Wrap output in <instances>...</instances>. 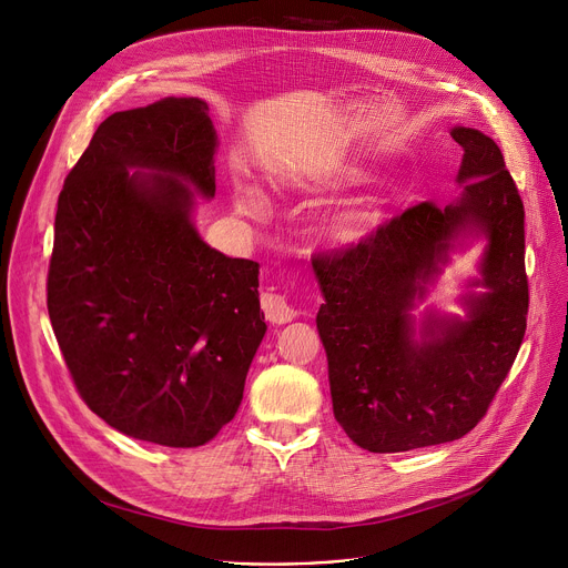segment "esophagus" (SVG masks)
I'll use <instances>...</instances> for the list:
<instances>
[{"instance_id":"34e87169","label":"esophagus","mask_w":568,"mask_h":568,"mask_svg":"<svg viewBox=\"0 0 568 568\" xmlns=\"http://www.w3.org/2000/svg\"><path fill=\"white\" fill-rule=\"evenodd\" d=\"M261 301H263V313L272 324H287V322L296 320V311L287 303L285 296L265 292Z\"/></svg>"}]
</instances>
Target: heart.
Wrapping results in <instances>:
<instances>
[{
    "label": "heart",
    "mask_w": 568,
    "mask_h": 568,
    "mask_svg": "<svg viewBox=\"0 0 568 568\" xmlns=\"http://www.w3.org/2000/svg\"><path fill=\"white\" fill-rule=\"evenodd\" d=\"M342 176L353 179L355 172L348 170ZM278 185L290 187V190H301V192H315V190H322L324 185H331V181L281 176ZM231 194H233V205L242 215H248V217L265 215L267 196L261 187H255L253 183H246V181H235ZM381 220H383V201L381 199L346 201L324 217L322 235L326 242H331L335 246H351V244H357L365 237H369L372 231L381 224Z\"/></svg>",
    "instance_id": "obj_1"
}]
</instances>
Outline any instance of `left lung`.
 <instances>
[{"label":"left lung","instance_id":"1","mask_svg":"<svg viewBox=\"0 0 568 568\" xmlns=\"http://www.w3.org/2000/svg\"><path fill=\"white\" fill-rule=\"evenodd\" d=\"M450 135L464 151L453 203L412 205L313 263L335 419L372 453L446 444L476 428L526 335L524 201L489 135L469 126ZM480 236L481 276L460 297L465 317L427 312L417 323L410 311L449 251Z\"/></svg>","mask_w":568,"mask_h":568}]
</instances>
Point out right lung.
Segmentation results:
<instances>
[{
    "label": "right lung",
    "mask_w": 568,
    "mask_h": 568,
    "mask_svg": "<svg viewBox=\"0 0 568 568\" xmlns=\"http://www.w3.org/2000/svg\"><path fill=\"white\" fill-rule=\"evenodd\" d=\"M209 104L168 97L113 113L65 179L47 311L97 417L142 442L194 448L242 403L267 324L261 265L205 244L196 196H215Z\"/></svg>",
    "instance_id": "obj_1"
}]
</instances>
